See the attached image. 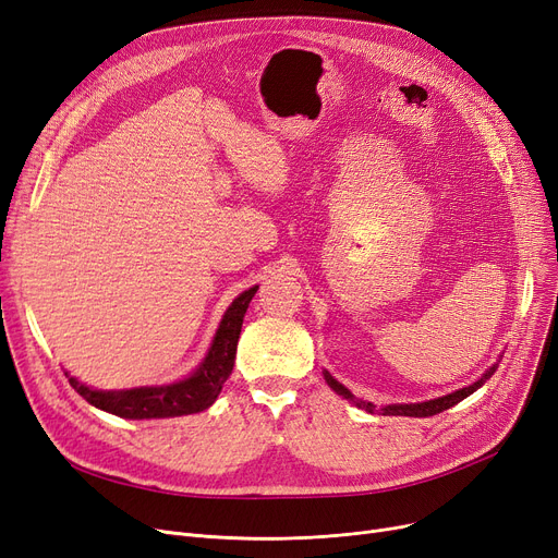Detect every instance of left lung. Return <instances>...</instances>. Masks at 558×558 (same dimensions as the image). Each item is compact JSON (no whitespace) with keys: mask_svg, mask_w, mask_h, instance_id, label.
Returning <instances> with one entry per match:
<instances>
[{"mask_svg":"<svg viewBox=\"0 0 558 558\" xmlns=\"http://www.w3.org/2000/svg\"><path fill=\"white\" fill-rule=\"evenodd\" d=\"M499 361H501V359H499ZM499 361L493 363L480 379H476V381L470 384V386H465V388H459V390H454V392H447V395L436 397V400H427V402H415V404H386V407L379 409V413H381V415H409V417H429V415L442 413V411H447V409H452L454 404H459L461 400H465V397H470L474 390H480V388L493 377V373L497 369ZM323 375H325V381L329 384V388H331L336 395H340L342 400H348L350 404H354V407H359V409H365V411H369V413H373V411L377 409L373 402H365V400H359V397H354L340 381H336V379L327 373V369H323Z\"/></svg>","mask_w":558,"mask_h":558,"instance_id":"1","label":"left lung"}]
</instances>
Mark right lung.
Returning <instances> with one entry per match:
<instances>
[{
    "mask_svg": "<svg viewBox=\"0 0 558 558\" xmlns=\"http://www.w3.org/2000/svg\"><path fill=\"white\" fill-rule=\"evenodd\" d=\"M256 290L258 286H252L229 304L214 340H210L206 356L189 377L163 386H138L122 390L90 388L76 377H70V373H65V377L70 379V386L82 395L88 404L124 420L179 417L206 411L218 400L225 381L231 375L238 338H241L243 329V317Z\"/></svg>",
    "mask_w": 558,
    "mask_h": 558,
    "instance_id": "right-lung-1",
    "label": "right lung"
}]
</instances>
